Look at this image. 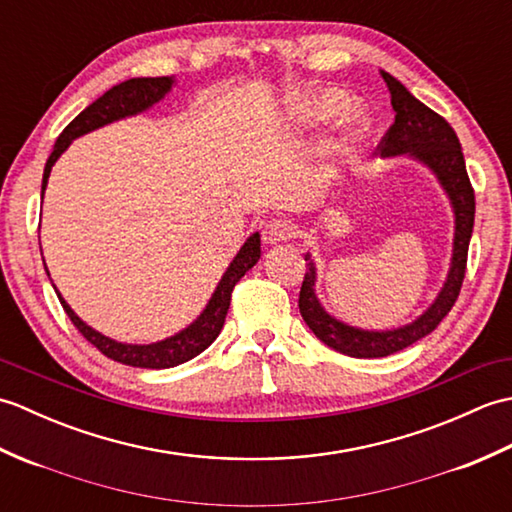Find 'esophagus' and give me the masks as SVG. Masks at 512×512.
<instances>
[{"mask_svg":"<svg viewBox=\"0 0 512 512\" xmlns=\"http://www.w3.org/2000/svg\"><path fill=\"white\" fill-rule=\"evenodd\" d=\"M297 235V226L292 224L286 217H273L264 224L262 239L266 244H279V242H288Z\"/></svg>","mask_w":512,"mask_h":512,"instance_id":"34e87169","label":"esophagus"}]
</instances>
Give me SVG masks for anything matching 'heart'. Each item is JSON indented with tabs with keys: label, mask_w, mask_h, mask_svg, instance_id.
Here are the masks:
<instances>
[{
	"label": "heart",
	"mask_w": 512,
	"mask_h": 512,
	"mask_svg": "<svg viewBox=\"0 0 512 512\" xmlns=\"http://www.w3.org/2000/svg\"><path fill=\"white\" fill-rule=\"evenodd\" d=\"M347 96L339 90H317L306 96H299V99L290 101L288 105V125L292 129H314L321 123L328 121L334 114L343 112L347 107ZM361 116L358 114H345L341 121V145L339 151L347 149V145L354 143L361 136Z\"/></svg>",
	"instance_id": "obj_1"
}]
</instances>
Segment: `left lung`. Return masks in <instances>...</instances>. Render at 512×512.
<instances>
[{
	"label": "left lung",
	"instance_id": "left-lung-1",
	"mask_svg": "<svg viewBox=\"0 0 512 512\" xmlns=\"http://www.w3.org/2000/svg\"><path fill=\"white\" fill-rule=\"evenodd\" d=\"M383 79L391 94V107L396 118L394 125L387 129L378 145L380 156H402L420 160L436 173L442 189L447 191L453 213H455V237H453V257L449 277L444 281L438 299L431 303V308L409 325H402L398 330H361L352 328L330 317L323 310L317 295H314V281H317V268L310 255H306V277H303L299 292V312L308 328L314 332L332 350L354 356V358H380L420 341L422 336L431 334L438 328L440 321L447 317L453 303L458 301L464 273H466V255H469L473 222H475V193L471 187L469 173H466L464 154L460 140L455 136L453 127L444 121L440 114L429 110L420 103L405 85L396 81L387 72Z\"/></svg>",
	"mask_w": 512,
	"mask_h": 512
}]
</instances>
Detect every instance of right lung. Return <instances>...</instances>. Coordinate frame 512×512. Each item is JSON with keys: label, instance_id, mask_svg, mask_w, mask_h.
<instances>
[{"label": "right lung", "instance_id": "obj_1", "mask_svg": "<svg viewBox=\"0 0 512 512\" xmlns=\"http://www.w3.org/2000/svg\"><path fill=\"white\" fill-rule=\"evenodd\" d=\"M171 85H173V76H143V79H129L114 85V88L107 90L101 99H96L90 107H85V110L63 129L61 136L57 138V143H54L52 154L46 162V169H43L41 191H46L52 165L57 162V158L63 154V151L70 147L74 138L88 134L92 129H99L107 123H114L118 118L145 112L147 107L158 103L160 99H165V94L171 90ZM259 257H262V237H259V233H253L246 239V244L239 248V253L235 255L231 266L226 268L224 277L220 279V284H217L211 301L206 303V308L200 317L195 319L187 330L178 332L176 336H169L165 341L149 343V345L118 343L110 339V336H103L101 332L92 330L88 323H83L79 317H76L74 310L59 295V290H57V297L61 301L65 314H68L70 321L74 323V328L79 330L94 347H99L107 358H112V361H118L123 365H132V367L167 369V367H176L180 363L191 361V358L202 354L206 347L217 339V334L222 332L228 306H231V292L235 284L257 264Z\"/></svg>", "mask_w": 512, "mask_h": 512}]
</instances>
